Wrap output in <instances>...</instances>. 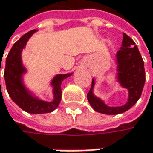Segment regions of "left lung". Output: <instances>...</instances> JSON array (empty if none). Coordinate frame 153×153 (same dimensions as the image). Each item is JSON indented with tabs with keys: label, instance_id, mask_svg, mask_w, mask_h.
<instances>
[{
	"label": "left lung",
	"instance_id": "1",
	"mask_svg": "<svg viewBox=\"0 0 153 153\" xmlns=\"http://www.w3.org/2000/svg\"><path fill=\"white\" fill-rule=\"evenodd\" d=\"M117 79L120 86L128 90V100L120 107H108L102 100L93 93L95 80L92 79L90 90L87 98L94 110L105 114H119L130 109L138 102L141 96L146 82L144 61L134 41L126 33H123V40L120 49L116 53Z\"/></svg>",
	"mask_w": 153,
	"mask_h": 153
}]
</instances>
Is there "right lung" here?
I'll return each instance as SVG.
<instances>
[{"instance_id":"obj_1","label":"right lung","mask_w":153,"mask_h":153,"mask_svg":"<svg viewBox=\"0 0 153 153\" xmlns=\"http://www.w3.org/2000/svg\"><path fill=\"white\" fill-rule=\"evenodd\" d=\"M37 30H32L28 32L13 44L6 59L4 77L8 95L21 109L30 114H45L54 111L59 105L62 97L61 84L63 81L71 76L72 73L58 74L54 76L51 83L53 86L54 98L52 102L39 100L25 87L22 76L27 70L22 64L21 52L28 39Z\"/></svg>"}]
</instances>
